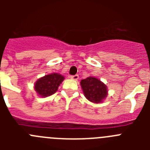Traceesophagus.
<instances>
[{
  "mask_svg": "<svg viewBox=\"0 0 150 150\" xmlns=\"http://www.w3.org/2000/svg\"><path fill=\"white\" fill-rule=\"evenodd\" d=\"M71 79H75V80H77V79H79V76H78L77 74H76V75H74V76H71Z\"/></svg>",
  "mask_w": 150,
  "mask_h": 150,
  "instance_id": "esophagus-1",
  "label": "esophagus"
}]
</instances>
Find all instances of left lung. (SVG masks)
<instances>
[{
	"instance_id": "1",
	"label": "left lung",
	"mask_w": 150,
	"mask_h": 150,
	"mask_svg": "<svg viewBox=\"0 0 150 150\" xmlns=\"http://www.w3.org/2000/svg\"><path fill=\"white\" fill-rule=\"evenodd\" d=\"M80 85L85 97L92 103L99 104L107 98V86L97 78L89 76L82 79Z\"/></svg>"
}]
</instances>
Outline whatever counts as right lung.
Segmentation results:
<instances>
[{
	"instance_id": "right-lung-1",
	"label": "right lung",
	"mask_w": 150,
	"mask_h": 150,
	"mask_svg": "<svg viewBox=\"0 0 150 150\" xmlns=\"http://www.w3.org/2000/svg\"><path fill=\"white\" fill-rule=\"evenodd\" d=\"M64 79V77L57 73L45 75L36 81L34 89L40 97L46 98L50 96L58 91L59 86Z\"/></svg>"
}]
</instances>
